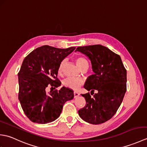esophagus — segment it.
<instances>
[{
    "label": "esophagus",
    "mask_w": 147,
    "mask_h": 147,
    "mask_svg": "<svg viewBox=\"0 0 147 147\" xmlns=\"http://www.w3.org/2000/svg\"><path fill=\"white\" fill-rule=\"evenodd\" d=\"M80 96V94L78 92H74V98H77L78 96Z\"/></svg>",
    "instance_id": "obj_1"
}]
</instances>
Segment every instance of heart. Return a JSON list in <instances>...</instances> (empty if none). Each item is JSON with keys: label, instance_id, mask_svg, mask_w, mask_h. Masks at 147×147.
Masks as SVG:
<instances>
[{"label": "heart", "instance_id": "1", "mask_svg": "<svg viewBox=\"0 0 147 147\" xmlns=\"http://www.w3.org/2000/svg\"><path fill=\"white\" fill-rule=\"evenodd\" d=\"M75 61H76V64L78 65V66L80 69L82 68L85 64H88L87 63V61L85 59L81 57H77L75 59ZM63 65H64V61H62L61 63L60 66H59V73H62V68H63ZM63 84L66 88H68L71 90H76L83 85V81L82 79L78 78H66L64 81Z\"/></svg>", "mask_w": 147, "mask_h": 147}]
</instances>
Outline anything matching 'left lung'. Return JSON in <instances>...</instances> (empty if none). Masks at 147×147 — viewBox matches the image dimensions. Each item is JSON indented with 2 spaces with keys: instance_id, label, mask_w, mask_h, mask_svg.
<instances>
[{
  "instance_id": "left-lung-1",
  "label": "left lung",
  "mask_w": 147,
  "mask_h": 147,
  "mask_svg": "<svg viewBox=\"0 0 147 147\" xmlns=\"http://www.w3.org/2000/svg\"><path fill=\"white\" fill-rule=\"evenodd\" d=\"M76 51L88 57L94 73L88 77L84 88L90 93L97 91L93 97L89 92L82 95L86 105L78 111L79 115L90 124L104 123L113 117L123 102L126 92V70L120 56L106 47H78Z\"/></svg>"
}]
</instances>
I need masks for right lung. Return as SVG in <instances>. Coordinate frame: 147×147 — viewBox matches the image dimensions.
Here are the masks:
<instances>
[{"label":"right lung","mask_w":147,"mask_h":147,"mask_svg":"<svg viewBox=\"0 0 147 147\" xmlns=\"http://www.w3.org/2000/svg\"><path fill=\"white\" fill-rule=\"evenodd\" d=\"M75 49L43 45L24 58L18 73V98L24 114L33 123L47 124L57 119L65 102L74 98L73 90L64 86L49 93L46 90L61 86L57 78L59 66Z\"/></svg>","instance_id":"obj_1"}]
</instances>
